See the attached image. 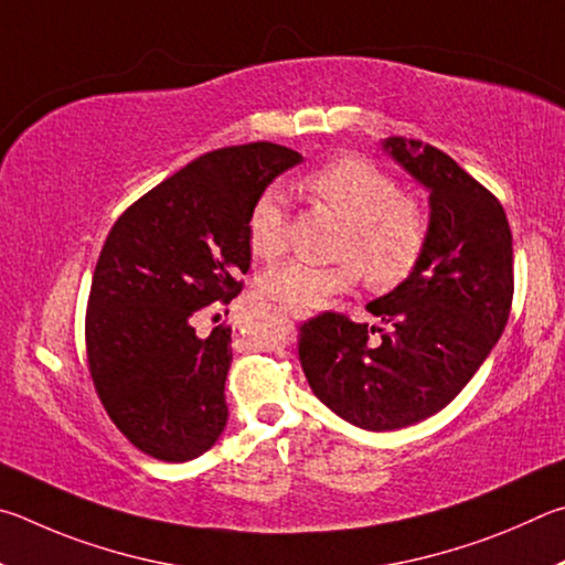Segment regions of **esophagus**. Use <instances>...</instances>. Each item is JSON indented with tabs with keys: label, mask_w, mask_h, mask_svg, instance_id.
<instances>
[{
	"label": "esophagus",
	"mask_w": 565,
	"mask_h": 565,
	"mask_svg": "<svg viewBox=\"0 0 565 565\" xmlns=\"http://www.w3.org/2000/svg\"><path fill=\"white\" fill-rule=\"evenodd\" d=\"M298 318H308V315H298Z\"/></svg>",
	"instance_id": "1"
}]
</instances>
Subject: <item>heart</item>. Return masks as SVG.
Wrapping results in <instances>:
<instances>
[{"label": "heart", "mask_w": 565, "mask_h": 565, "mask_svg": "<svg viewBox=\"0 0 565 565\" xmlns=\"http://www.w3.org/2000/svg\"><path fill=\"white\" fill-rule=\"evenodd\" d=\"M305 188L344 217L334 245V265L290 260L270 267L260 288L267 298L295 315H310L360 280L392 288L414 273L429 243V215L417 198L399 193L397 181L370 158L340 156L305 178ZM247 247L275 260L288 243L285 195L277 185L255 198L245 223Z\"/></svg>", "instance_id": "b5f03b06"}]
</instances>
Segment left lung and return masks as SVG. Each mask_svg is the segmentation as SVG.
I'll use <instances>...</instances> for the list:
<instances>
[{"label":"left lung","mask_w":565,"mask_h":565,"mask_svg":"<svg viewBox=\"0 0 565 565\" xmlns=\"http://www.w3.org/2000/svg\"><path fill=\"white\" fill-rule=\"evenodd\" d=\"M429 191V243L414 273L367 305L383 328L322 312L300 328V364L315 397L370 431L441 412L489 358L513 300L511 227L499 198L429 143H382ZM383 332L372 345L369 334Z\"/></svg>","instance_id":"left-lung-1"}]
</instances>
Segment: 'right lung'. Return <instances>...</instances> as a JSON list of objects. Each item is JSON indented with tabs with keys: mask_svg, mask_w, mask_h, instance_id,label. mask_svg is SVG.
<instances>
[{
	"mask_svg": "<svg viewBox=\"0 0 565 565\" xmlns=\"http://www.w3.org/2000/svg\"><path fill=\"white\" fill-rule=\"evenodd\" d=\"M292 148H217L128 205L98 255L86 310V358L108 417L136 449L191 461L227 422L231 328L195 334V315L231 302L250 267L247 213Z\"/></svg>",
	"mask_w": 565,
	"mask_h": 565,
	"instance_id": "1",
	"label": "right lung"
}]
</instances>
